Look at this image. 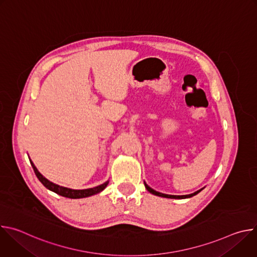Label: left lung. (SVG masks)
Returning <instances> with one entry per match:
<instances>
[{"label":"left lung","instance_id":"left-lung-1","mask_svg":"<svg viewBox=\"0 0 257 257\" xmlns=\"http://www.w3.org/2000/svg\"><path fill=\"white\" fill-rule=\"evenodd\" d=\"M144 185H145V188L148 189L151 193H153V194H155V195H158V196H162V197H166V198H177V199H182V198H189V197H192V196H194V195H196L197 193H199L201 190H198V191H196V192H194V193H192V194H189V195H169V194H164V193H161V192H158V191H156V190H154L153 188H151L148 184H146V183H144Z\"/></svg>","mask_w":257,"mask_h":257}]
</instances>
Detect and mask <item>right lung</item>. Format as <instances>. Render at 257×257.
Returning a JSON list of instances; mask_svg holds the SVG:
<instances>
[{
	"mask_svg": "<svg viewBox=\"0 0 257 257\" xmlns=\"http://www.w3.org/2000/svg\"><path fill=\"white\" fill-rule=\"evenodd\" d=\"M30 164H31V166L33 168V171H34L36 177H38V179L43 183V185L46 188H48L49 190H51V191H53V192H55V193H57V194H59L61 196H64V197H68V198H83V197H88V196H91L93 194L99 193L108 184V181H106L105 183H103V184H101L99 186H96L94 188H89V189H83V190H74V189L62 187V186H59L57 184H54V183H52L51 181L46 179L38 171V169L35 168V166L33 165V163L31 161H30Z\"/></svg>",
	"mask_w": 257,
	"mask_h": 257,
	"instance_id": "1",
	"label": "right lung"
}]
</instances>
